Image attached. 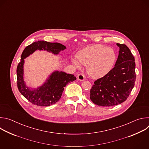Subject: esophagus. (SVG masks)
I'll list each match as a JSON object with an SVG mask.
<instances>
[{
    "label": "esophagus",
    "instance_id": "1",
    "mask_svg": "<svg viewBox=\"0 0 149 149\" xmlns=\"http://www.w3.org/2000/svg\"><path fill=\"white\" fill-rule=\"evenodd\" d=\"M77 79L79 80H81V81H83V80H85V76L82 73H80L77 75Z\"/></svg>",
    "mask_w": 149,
    "mask_h": 149
}]
</instances>
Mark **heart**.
<instances>
[{
  "label": "heart",
  "instance_id": "heart-1",
  "mask_svg": "<svg viewBox=\"0 0 149 149\" xmlns=\"http://www.w3.org/2000/svg\"><path fill=\"white\" fill-rule=\"evenodd\" d=\"M77 58L80 63L87 66V72L92 77L98 78L106 75L112 69L116 59L114 50L103 45L89 46L77 53ZM73 64L80 68V65L76 60Z\"/></svg>",
  "mask_w": 149,
  "mask_h": 149
}]
</instances>
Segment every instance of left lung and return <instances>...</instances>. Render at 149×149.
Segmentation results:
<instances>
[{"instance_id":"left-lung-1","label":"left lung","mask_w":149,"mask_h":149,"mask_svg":"<svg viewBox=\"0 0 149 149\" xmlns=\"http://www.w3.org/2000/svg\"><path fill=\"white\" fill-rule=\"evenodd\" d=\"M119 54L114 67L95 81L90 99L98 106L110 107L121 104L129 96L136 81L135 60L129 47L117 43Z\"/></svg>"}]
</instances>
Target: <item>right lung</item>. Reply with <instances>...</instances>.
<instances>
[{
  "label": "right lung",
  "mask_w": 149,
  "mask_h": 149,
  "mask_svg": "<svg viewBox=\"0 0 149 149\" xmlns=\"http://www.w3.org/2000/svg\"><path fill=\"white\" fill-rule=\"evenodd\" d=\"M65 49L66 47L61 43L39 40L27 46L24 49L20 62L17 66V85L20 93L29 102L39 106H49L56 103L60 100L66 85L75 80L76 77L71 74L56 71L42 86L36 90L31 91L26 86L23 81L24 58L36 50H46L57 54Z\"/></svg>",
  "instance_id": "right-lung-1"
}]
</instances>
